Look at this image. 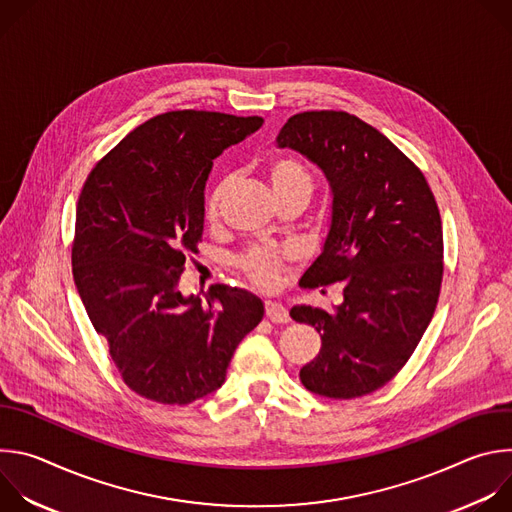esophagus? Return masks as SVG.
Masks as SVG:
<instances>
[{"label":"esophagus","instance_id":"esophagus-1","mask_svg":"<svg viewBox=\"0 0 512 512\" xmlns=\"http://www.w3.org/2000/svg\"><path fill=\"white\" fill-rule=\"evenodd\" d=\"M265 314L271 322H277V324L289 322V312L279 302H265Z\"/></svg>","mask_w":512,"mask_h":512}]
</instances>
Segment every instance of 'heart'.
Instances as JSON below:
<instances>
[{
	"mask_svg": "<svg viewBox=\"0 0 512 512\" xmlns=\"http://www.w3.org/2000/svg\"><path fill=\"white\" fill-rule=\"evenodd\" d=\"M267 178L275 196L285 192H302L310 196L314 188L310 170L304 166V162H300L294 156H275L267 166ZM229 190H231V178H223L214 186V190L206 200L208 221H214L218 216V210H221V204L229 194ZM241 267L253 283L261 287H271L277 281V275L281 269V257L269 249H255L243 257Z\"/></svg>",
	"mask_w": 512,
	"mask_h": 512,
	"instance_id": "heart-1",
	"label": "heart"
}]
</instances>
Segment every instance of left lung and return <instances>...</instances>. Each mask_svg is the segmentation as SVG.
I'll return each mask as SVG.
<instances>
[{"label":"left lung","mask_w":512,"mask_h":512,"mask_svg":"<svg viewBox=\"0 0 512 512\" xmlns=\"http://www.w3.org/2000/svg\"><path fill=\"white\" fill-rule=\"evenodd\" d=\"M275 143L316 164L332 192L322 253L300 283L342 281L344 298L332 312L291 308L322 338L300 381L330 399L369 395L403 369L433 318L444 273L440 210L419 168L350 113H298Z\"/></svg>","instance_id":"8db88e82"}]
</instances>
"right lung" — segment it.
<instances>
[{"label": "right lung", "mask_w": 512, "mask_h": 512, "mask_svg": "<svg viewBox=\"0 0 512 512\" xmlns=\"http://www.w3.org/2000/svg\"><path fill=\"white\" fill-rule=\"evenodd\" d=\"M263 125L261 117L170 111L127 133L89 174L77 206L72 275L125 385L188 405L225 383L263 302L212 285L206 302L178 283L204 231L212 160Z\"/></svg>", "instance_id": "1"}]
</instances>
